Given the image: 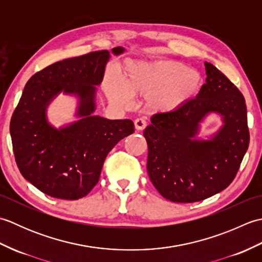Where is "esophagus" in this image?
Listing matches in <instances>:
<instances>
[{"instance_id": "1", "label": "esophagus", "mask_w": 262, "mask_h": 262, "mask_svg": "<svg viewBox=\"0 0 262 262\" xmlns=\"http://www.w3.org/2000/svg\"><path fill=\"white\" fill-rule=\"evenodd\" d=\"M134 125H135V128H136V130H143V129H145V127H146V121L144 120V119H142V118H137L136 120H135V122H134Z\"/></svg>"}]
</instances>
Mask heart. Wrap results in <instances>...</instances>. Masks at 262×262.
I'll return each instance as SVG.
<instances>
[{
  "mask_svg": "<svg viewBox=\"0 0 262 262\" xmlns=\"http://www.w3.org/2000/svg\"><path fill=\"white\" fill-rule=\"evenodd\" d=\"M121 85L107 77L104 89L108 98L118 104H128L130 97H146V107L154 113H174L183 107L202 85L196 70L173 60L132 62L120 76Z\"/></svg>",
  "mask_w": 262,
  "mask_h": 262,
  "instance_id": "1",
  "label": "heart"
}]
</instances>
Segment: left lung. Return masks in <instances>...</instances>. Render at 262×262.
Wrapping results in <instances>:
<instances>
[{"instance_id": "1", "label": "left lung", "mask_w": 262, "mask_h": 262, "mask_svg": "<svg viewBox=\"0 0 262 262\" xmlns=\"http://www.w3.org/2000/svg\"><path fill=\"white\" fill-rule=\"evenodd\" d=\"M205 69L206 83L194 99L174 113L154 115L144 130L149 179L173 203L200 202L224 190L249 147L244 97L213 64L205 62ZM209 113L220 114L224 125L208 140H198Z\"/></svg>"}]
</instances>
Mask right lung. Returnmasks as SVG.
Returning a JSON list of instances; mask_svg holds the SVG:
<instances>
[{"label": "right lung", "mask_w": 262, "mask_h": 262, "mask_svg": "<svg viewBox=\"0 0 262 262\" xmlns=\"http://www.w3.org/2000/svg\"><path fill=\"white\" fill-rule=\"evenodd\" d=\"M124 52L111 49L116 56ZM109 58L108 51H100L59 60L32 75L24 89L10 122L15 162L25 179L48 196H86L98 183L108 153L134 133L130 119L93 115ZM62 92L78 98L80 119L56 128L49 124L47 108Z\"/></svg>", "instance_id": "1"}]
</instances>
